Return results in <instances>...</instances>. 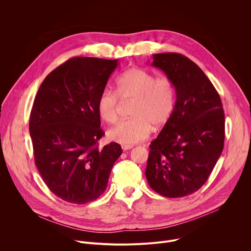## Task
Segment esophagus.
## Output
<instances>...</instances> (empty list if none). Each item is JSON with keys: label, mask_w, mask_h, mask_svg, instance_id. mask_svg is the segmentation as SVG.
I'll return each instance as SVG.
<instances>
[{"label": "esophagus", "mask_w": 251, "mask_h": 251, "mask_svg": "<svg viewBox=\"0 0 251 251\" xmlns=\"http://www.w3.org/2000/svg\"><path fill=\"white\" fill-rule=\"evenodd\" d=\"M132 148H133V146H132V145H122V149H123L124 151L130 150V149H132Z\"/></svg>", "instance_id": "34e87169"}]
</instances>
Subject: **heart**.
I'll return each instance as SVG.
<instances>
[{
    "label": "heart",
    "instance_id": "heart-1",
    "mask_svg": "<svg viewBox=\"0 0 251 251\" xmlns=\"http://www.w3.org/2000/svg\"><path fill=\"white\" fill-rule=\"evenodd\" d=\"M116 91L124 101H133L131 116L108 132L111 140L132 145L148 138L153 126L160 128L171 118L176 101L173 81L167 76L156 77L142 68H130L116 80ZM109 89L97 99V111L102 120L114 124L119 118L120 102Z\"/></svg>",
    "mask_w": 251,
    "mask_h": 251
}]
</instances>
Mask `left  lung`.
<instances>
[{
	"label": "left lung",
	"instance_id": "8db88e82",
	"mask_svg": "<svg viewBox=\"0 0 251 251\" xmlns=\"http://www.w3.org/2000/svg\"><path fill=\"white\" fill-rule=\"evenodd\" d=\"M151 65L173 81L176 103L171 118L151 143L145 175L156 193L182 198L201 188L222 155L223 104L207 76L190 58L156 53Z\"/></svg>",
	"mask_w": 251,
	"mask_h": 251
}]
</instances>
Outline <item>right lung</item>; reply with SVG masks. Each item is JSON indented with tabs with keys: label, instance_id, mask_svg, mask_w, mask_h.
<instances>
[{
	"label": "right lung",
	"instance_id": "right-lung-1",
	"mask_svg": "<svg viewBox=\"0 0 251 251\" xmlns=\"http://www.w3.org/2000/svg\"><path fill=\"white\" fill-rule=\"evenodd\" d=\"M118 59L74 57L45 78L29 117L34 163L59 199L83 204L106 190L112 167L122 154L118 143L99 149L97 99Z\"/></svg>",
	"mask_w": 251,
	"mask_h": 251
}]
</instances>
